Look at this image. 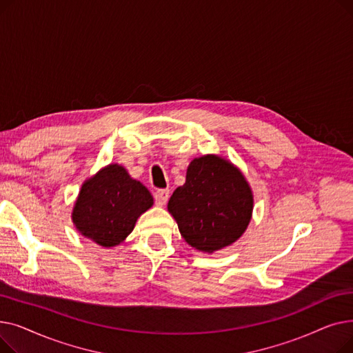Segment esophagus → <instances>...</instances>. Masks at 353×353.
Masks as SVG:
<instances>
[{"mask_svg": "<svg viewBox=\"0 0 353 353\" xmlns=\"http://www.w3.org/2000/svg\"><path fill=\"white\" fill-rule=\"evenodd\" d=\"M169 196H170V192L169 190H157L154 193V200H156V205L159 206H164L167 200H169Z\"/></svg>", "mask_w": 353, "mask_h": 353, "instance_id": "esophagus-1", "label": "esophagus"}]
</instances>
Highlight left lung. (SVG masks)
<instances>
[{
  "label": "left lung",
  "instance_id": "1",
  "mask_svg": "<svg viewBox=\"0 0 353 353\" xmlns=\"http://www.w3.org/2000/svg\"><path fill=\"white\" fill-rule=\"evenodd\" d=\"M167 209L192 248L213 253L245 233L252 219L253 194L237 167L208 154L189 164L186 183L174 190Z\"/></svg>",
  "mask_w": 353,
  "mask_h": 353
}]
</instances>
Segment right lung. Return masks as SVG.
<instances>
[{
	"instance_id": "add662e5",
	"label": "right lung",
	"mask_w": 353,
	"mask_h": 353,
	"mask_svg": "<svg viewBox=\"0 0 353 353\" xmlns=\"http://www.w3.org/2000/svg\"><path fill=\"white\" fill-rule=\"evenodd\" d=\"M153 206L145 186L119 164H108L85 180L72 209L77 230L103 248H113L133 232L137 219Z\"/></svg>"
}]
</instances>
